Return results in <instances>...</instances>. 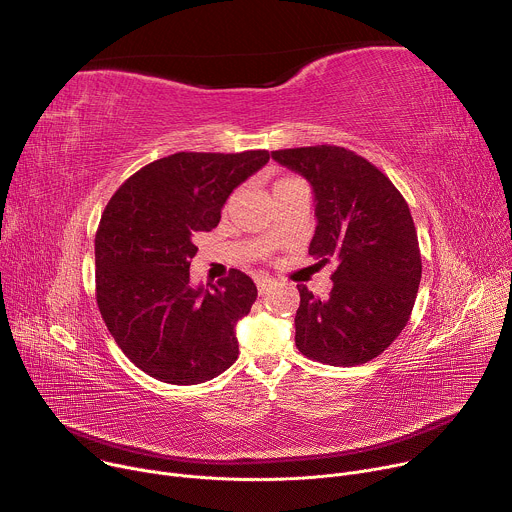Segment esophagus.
I'll return each mask as SVG.
<instances>
[{
    "mask_svg": "<svg viewBox=\"0 0 512 512\" xmlns=\"http://www.w3.org/2000/svg\"><path fill=\"white\" fill-rule=\"evenodd\" d=\"M273 285H275V281H273L271 277H259V279H257V289H259V296H265L269 289H273Z\"/></svg>",
    "mask_w": 512,
    "mask_h": 512,
    "instance_id": "34e87169",
    "label": "esophagus"
}]
</instances>
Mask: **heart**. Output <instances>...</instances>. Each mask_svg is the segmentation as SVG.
<instances>
[{
	"label": "heart",
	"mask_w": 512,
	"mask_h": 512,
	"mask_svg": "<svg viewBox=\"0 0 512 512\" xmlns=\"http://www.w3.org/2000/svg\"><path fill=\"white\" fill-rule=\"evenodd\" d=\"M285 180H291V178H281V180H277L275 184H279V182H285Z\"/></svg>",
	"instance_id": "1"
}]
</instances>
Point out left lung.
<instances>
[{"mask_svg": "<svg viewBox=\"0 0 512 512\" xmlns=\"http://www.w3.org/2000/svg\"><path fill=\"white\" fill-rule=\"evenodd\" d=\"M271 156L314 188L310 255L338 261L328 298L298 285L296 346L332 367L369 362L401 334L417 298L421 253L409 206L375 164L338 145Z\"/></svg>", "mask_w": 512, "mask_h": 512, "instance_id": "obj_1", "label": "left lung"}]
</instances>
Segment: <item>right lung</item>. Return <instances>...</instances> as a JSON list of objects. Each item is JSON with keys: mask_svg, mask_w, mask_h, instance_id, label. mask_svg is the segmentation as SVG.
<instances>
[{"mask_svg": "<svg viewBox=\"0 0 512 512\" xmlns=\"http://www.w3.org/2000/svg\"><path fill=\"white\" fill-rule=\"evenodd\" d=\"M269 162L267 150L178 152L127 178L95 235L97 306L123 354L170 385L225 373L239 356L235 326L257 300L231 269L210 289L190 285L194 237L221 221L229 194Z\"/></svg>", "mask_w": 512, "mask_h": 512, "instance_id": "obj_1", "label": "right lung"}]
</instances>
